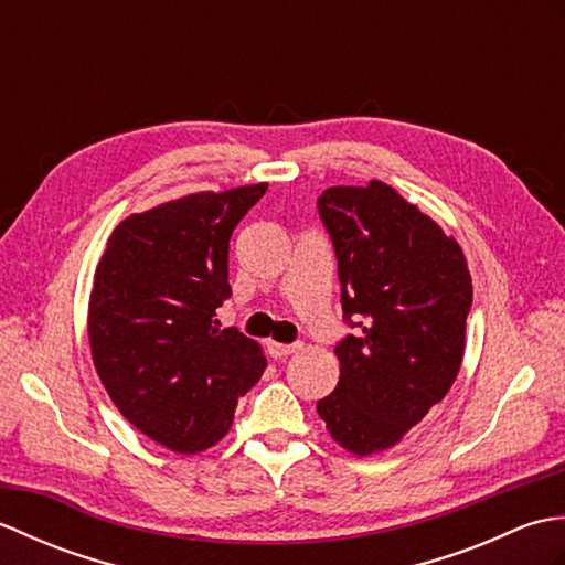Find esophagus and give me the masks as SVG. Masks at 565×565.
<instances>
[{
    "mask_svg": "<svg viewBox=\"0 0 565 565\" xmlns=\"http://www.w3.org/2000/svg\"><path fill=\"white\" fill-rule=\"evenodd\" d=\"M269 354L274 356V359H286V356H291V354H296V352H301L303 350V344L301 342H294V344H279V342H269Z\"/></svg>",
    "mask_w": 565,
    "mask_h": 565,
    "instance_id": "34e87169",
    "label": "esophagus"
}]
</instances>
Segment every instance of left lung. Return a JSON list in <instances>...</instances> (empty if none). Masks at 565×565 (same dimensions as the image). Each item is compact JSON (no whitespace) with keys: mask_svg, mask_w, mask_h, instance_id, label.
I'll return each instance as SVG.
<instances>
[{"mask_svg":"<svg viewBox=\"0 0 565 565\" xmlns=\"http://www.w3.org/2000/svg\"><path fill=\"white\" fill-rule=\"evenodd\" d=\"M354 334L334 347L340 381L318 401L332 439L369 456L398 444L459 374L471 274L454 237L383 182L318 196Z\"/></svg>","mask_w":565,"mask_h":565,"instance_id":"8db88e82","label":"left lung"}]
</instances>
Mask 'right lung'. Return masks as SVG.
<instances>
[{
    "mask_svg": "<svg viewBox=\"0 0 565 565\" xmlns=\"http://www.w3.org/2000/svg\"><path fill=\"white\" fill-rule=\"evenodd\" d=\"M267 184L201 191L116 225L94 274L89 344L97 374L130 425L196 454L221 441L267 359L215 308L231 298L235 225Z\"/></svg>",
    "mask_w": 565,
    "mask_h": 565,
    "instance_id": "obj_1",
    "label": "right lung"
}]
</instances>
